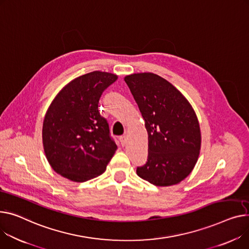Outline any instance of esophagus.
<instances>
[{
	"label": "esophagus",
	"instance_id": "esophagus-1",
	"mask_svg": "<svg viewBox=\"0 0 249 249\" xmlns=\"http://www.w3.org/2000/svg\"><path fill=\"white\" fill-rule=\"evenodd\" d=\"M119 139H120V142H121L122 146H125L127 144V137H126V135L121 136Z\"/></svg>",
	"mask_w": 249,
	"mask_h": 249
}]
</instances>
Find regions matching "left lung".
Listing matches in <instances>:
<instances>
[{
  "mask_svg": "<svg viewBox=\"0 0 249 249\" xmlns=\"http://www.w3.org/2000/svg\"><path fill=\"white\" fill-rule=\"evenodd\" d=\"M148 133V159L137 175L156 186L185 179L199 157L201 132L191 104L170 82L153 73L124 78Z\"/></svg>",
  "mask_w": 249,
  "mask_h": 249,
  "instance_id": "1",
  "label": "left lung"
}]
</instances>
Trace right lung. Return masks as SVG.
Here are the masks:
<instances>
[{"label": "right lung", "mask_w": 249, "mask_h": 249, "mask_svg": "<svg viewBox=\"0 0 249 249\" xmlns=\"http://www.w3.org/2000/svg\"><path fill=\"white\" fill-rule=\"evenodd\" d=\"M118 76L94 71L75 78L49 106L42 130L46 158L55 172L74 182L101 175L117 150L98 110L105 89Z\"/></svg>", "instance_id": "1"}]
</instances>
